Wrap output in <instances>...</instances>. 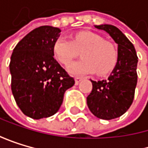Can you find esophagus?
<instances>
[{"label": "esophagus", "mask_w": 148, "mask_h": 148, "mask_svg": "<svg viewBox=\"0 0 148 148\" xmlns=\"http://www.w3.org/2000/svg\"><path fill=\"white\" fill-rule=\"evenodd\" d=\"M75 84H79L80 83V82L82 80V77H75Z\"/></svg>", "instance_id": "obj_1"}]
</instances>
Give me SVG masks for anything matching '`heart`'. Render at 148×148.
I'll return each mask as SVG.
<instances>
[{
	"label": "heart",
	"instance_id": "b5f03b06",
	"mask_svg": "<svg viewBox=\"0 0 148 148\" xmlns=\"http://www.w3.org/2000/svg\"><path fill=\"white\" fill-rule=\"evenodd\" d=\"M53 52L62 65H68L81 52L82 59L73 62L67 67L73 75H84L95 73L105 75L116 66L118 53L114 45L104 41L102 36L90 31H81L73 40L61 36L54 43Z\"/></svg>",
	"mask_w": 148,
	"mask_h": 148
}]
</instances>
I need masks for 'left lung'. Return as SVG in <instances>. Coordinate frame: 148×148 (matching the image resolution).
<instances>
[{
    "label": "left lung",
    "instance_id": "obj_1",
    "mask_svg": "<svg viewBox=\"0 0 148 148\" xmlns=\"http://www.w3.org/2000/svg\"><path fill=\"white\" fill-rule=\"evenodd\" d=\"M109 34L118 44V60L107 80L91 81L92 90L87 97L90 112L103 120H112L123 115L132 106L138 82V56L133 44L111 25H95Z\"/></svg>",
    "mask_w": 148,
    "mask_h": 148
}]
</instances>
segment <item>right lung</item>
<instances>
[{
  "mask_svg": "<svg viewBox=\"0 0 148 148\" xmlns=\"http://www.w3.org/2000/svg\"><path fill=\"white\" fill-rule=\"evenodd\" d=\"M58 27L42 25L27 34L10 58L11 90L24 114L42 119L56 114L65 91L75 79L54 58L53 46L60 35Z\"/></svg>",
  "mask_w": 148,
  "mask_h": 148,
  "instance_id": "add662e5",
  "label": "right lung"
}]
</instances>
